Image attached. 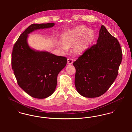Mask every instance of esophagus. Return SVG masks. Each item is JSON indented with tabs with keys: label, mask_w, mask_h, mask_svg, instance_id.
I'll use <instances>...</instances> for the list:
<instances>
[{
	"label": "esophagus",
	"mask_w": 132,
	"mask_h": 132,
	"mask_svg": "<svg viewBox=\"0 0 132 132\" xmlns=\"http://www.w3.org/2000/svg\"><path fill=\"white\" fill-rule=\"evenodd\" d=\"M67 63L68 64H72L73 63V59L72 58H68L67 60Z\"/></svg>",
	"instance_id": "esophagus-1"
}]
</instances>
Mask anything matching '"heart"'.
<instances>
[{"mask_svg": "<svg viewBox=\"0 0 132 132\" xmlns=\"http://www.w3.org/2000/svg\"><path fill=\"white\" fill-rule=\"evenodd\" d=\"M94 34L92 31L84 26H79L71 30L64 32L61 37L63 44L60 47L63 49L74 45L73 51L75 54H82L87 48L93 39Z\"/></svg>", "mask_w": 132, "mask_h": 132, "instance_id": "heart-1", "label": "heart"}]
</instances>
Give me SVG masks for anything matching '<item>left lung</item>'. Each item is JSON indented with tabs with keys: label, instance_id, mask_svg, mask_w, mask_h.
Instances as JSON below:
<instances>
[{
	"label": "left lung",
	"instance_id": "8db88e82",
	"mask_svg": "<svg viewBox=\"0 0 132 132\" xmlns=\"http://www.w3.org/2000/svg\"><path fill=\"white\" fill-rule=\"evenodd\" d=\"M97 43L74 62L75 84L79 94L96 97L105 94L116 78L122 60V51L116 38L104 25Z\"/></svg>",
	"mask_w": 132,
	"mask_h": 132
}]
</instances>
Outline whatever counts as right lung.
<instances>
[{
    "instance_id": "add662e5",
    "label": "right lung",
    "mask_w": 132,
    "mask_h": 132,
    "mask_svg": "<svg viewBox=\"0 0 132 132\" xmlns=\"http://www.w3.org/2000/svg\"><path fill=\"white\" fill-rule=\"evenodd\" d=\"M54 24H31L20 36L13 47L12 67L18 84L35 98H45L54 93L57 76L65 67L67 58L32 49L27 44L28 35L35 30L52 27Z\"/></svg>"
}]
</instances>
